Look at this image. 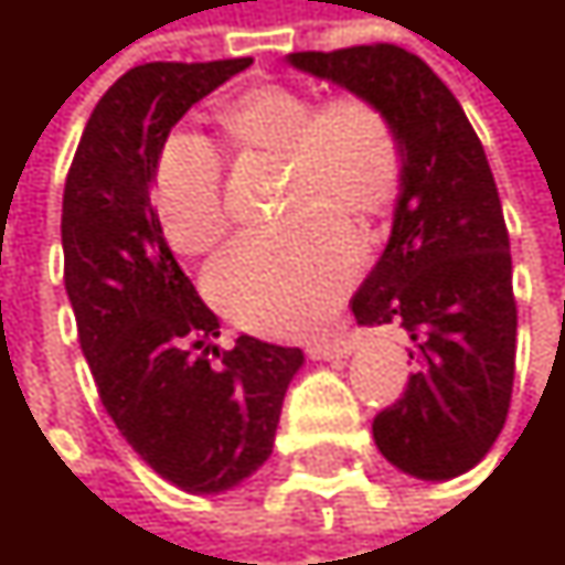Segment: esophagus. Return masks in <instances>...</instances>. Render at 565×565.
<instances>
[{
	"label": "esophagus",
	"mask_w": 565,
	"mask_h": 565,
	"mask_svg": "<svg viewBox=\"0 0 565 565\" xmlns=\"http://www.w3.org/2000/svg\"><path fill=\"white\" fill-rule=\"evenodd\" d=\"M353 350H356V343L353 340H347V337H333V340H313L310 347H307V353H310V360H320V363H337V360H347V356H353Z\"/></svg>",
	"instance_id": "34e87169"
}]
</instances>
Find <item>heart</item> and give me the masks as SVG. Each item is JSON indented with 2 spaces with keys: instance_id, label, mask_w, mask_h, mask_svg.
Segmentation results:
<instances>
[{
  "instance_id": "heart-1",
  "label": "heart",
  "mask_w": 565,
  "mask_h": 565,
  "mask_svg": "<svg viewBox=\"0 0 565 565\" xmlns=\"http://www.w3.org/2000/svg\"><path fill=\"white\" fill-rule=\"evenodd\" d=\"M215 124L238 153L287 160L284 215L297 222L225 248L205 275L209 297L245 330L307 333L337 310L360 271V245L330 212L376 218L393 205L405 179L402 137L366 97L317 104L290 84L238 90L218 104ZM150 202L179 255H202L222 242V160L209 140L172 130L153 160Z\"/></svg>"
}]
</instances>
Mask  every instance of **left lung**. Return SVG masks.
<instances>
[{"label":"left lung","mask_w":565,"mask_h":565,"mask_svg":"<svg viewBox=\"0 0 565 565\" xmlns=\"http://www.w3.org/2000/svg\"><path fill=\"white\" fill-rule=\"evenodd\" d=\"M287 64L383 107L405 150L393 232L353 297L356 323H402L418 356L376 415L383 458L418 481L471 471L498 441L516 356L513 265L484 147L445 81L398 45L297 52Z\"/></svg>","instance_id":"obj_1"}]
</instances>
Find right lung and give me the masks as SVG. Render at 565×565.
Instances as JSON below:
<instances>
[{
    "instance_id": "1",
    "label": "right lung",
    "mask_w": 565,
    "mask_h": 565,
    "mask_svg": "<svg viewBox=\"0 0 565 565\" xmlns=\"http://www.w3.org/2000/svg\"><path fill=\"white\" fill-rule=\"evenodd\" d=\"M248 64L130 67L97 100L61 202L64 287L100 402L127 445L185 494H225L268 461L303 366L297 347L248 333L218 353V317L172 258L150 202L160 143Z\"/></svg>"
}]
</instances>
